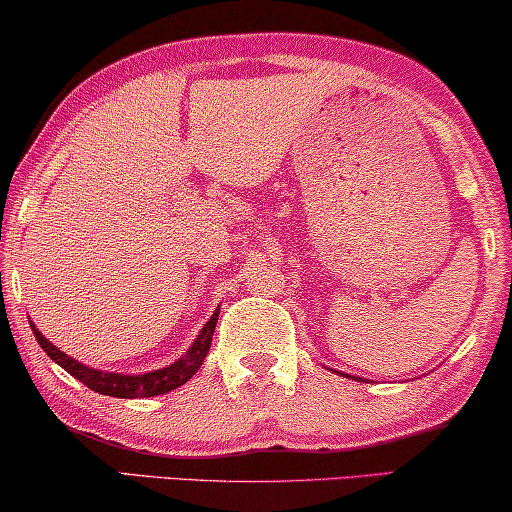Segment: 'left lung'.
Masks as SVG:
<instances>
[{
	"label": "left lung",
	"instance_id": "1",
	"mask_svg": "<svg viewBox=\"0 0 512 512\" xmlns=\"http://www.w3.org/2000/svg\"><path fill=\"white\" fill-rule=\"evenodd\" d=\"M352 379H354V377H352ZM356 379H358V377H356Z\"/></svg>",
	"mask_w": 512,
	"mask_h": 512
}]
</instances>
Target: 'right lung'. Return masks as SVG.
<instances>
[{
    "label": "right lung",
    "instance_id": "1",
    "mask_svg": "<svg viewBox=\"0 0 512 512\" xmlns=\"http://www.w3.org/2000/svg\"><path fill=\"white\" fill-rule=\"evenodd\" d=\"M218 312L216 308L211 319L204 324V329L197 335L193 345L186 354H183L179 361H174L172 365H167L163 370H154V372H144V375H117V372H103V370H94L85 363H78L75 358L61 352L50 340L43 338V333L36 329L32 324V331L36 335V342L43 347V352L48 354L52 361L61 365L68 375H73L75 379H80L82 384L91 391L101 393V395H110V398H154V395H163L167 391H174L186 384V381L200 370V365L204 358L209 354L211 347V338L213 331H216V322H218Z\"/></svg>",
    "mask_w": 512,
    "mask_h": 512
}]
</instances>
